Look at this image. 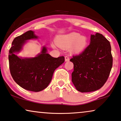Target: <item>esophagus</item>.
Wrapping results in <instances>:
<instances>
[{"instance_id":"1","label":"esophagus","mask_w":121,"mask_h":121,"mask_svg":"<svg viewBox=\"0 0 121 121\" xmlns=\"http://www.w3.org/2000/svg\"><path fill=\"white\" fill-rule=\"evenodd\" d=\"M69 60V57L68 56H65V62H68Z\"/></svg>"}]
</instances>
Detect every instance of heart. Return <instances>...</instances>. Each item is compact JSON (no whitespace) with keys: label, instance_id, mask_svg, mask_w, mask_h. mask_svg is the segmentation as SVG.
I'll return each mask as SVG.
<instances>
[{"label":"heart","instance_id":"b5f03b06","mask_svg":"<svg viewBox=\"0 0 121 121\" xmlns=\"http://www.w3.org/2000/svg\"><path fill=\"white\" fill-rule=\"evenodd\" d=\"M57 43L61 48H68L72 45V51L75 53H80L85 49L87 44L86 37L81 36L78 33L73 32L61 36L57 40Z\"/></svg>","mask_w":121,"mask_h":121}]
</instances>
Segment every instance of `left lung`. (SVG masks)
I'll use <instances>...</instances> for the list:
<instances>
[{
	"instance_id": "left-lung-1",
	"label": "left lung",
	"mask_w": 121,
	"mask_h": 121,
	"mask_svg": "<svg viewBox=\"0 0 121 121\" xmlns=\"http://www.w3.org/2000/svg\"><path fill=\"white\" fill-rule=\"evenodd\" d=\"M70 61L74 64L72 81L77 90L82 93L98 90L107 81L112 67L110 43L102 34L91 35L90 44Z\"/></svg>"
}]
</instances>
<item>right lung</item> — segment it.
<instances>
[{
  "instance_id": "1",
  "label": "right lung",
  "mask_w": 121,
  "mask_h": 121,
  "mask_svg": "<svg viewBox=\"0 0 121 121\" xmlns=\"http://www.w3.org/2000/svg\"><path fill=\"white\" fill-rule=\"evenodd\" d=\"M32 30L15 38L9 50L10 74L19 86L26 90L39 92L51 82L54 70L63 63L64 57H52L44 47L40 54L32 58H20L14 53L19 52L26 40L37 38Z\"/></svg>"
}]
</instances>
